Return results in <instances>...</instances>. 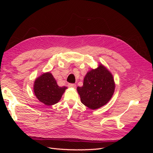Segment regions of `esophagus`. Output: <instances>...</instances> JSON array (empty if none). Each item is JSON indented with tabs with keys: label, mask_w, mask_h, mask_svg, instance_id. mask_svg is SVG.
<instances>
[{
	"label": "esophagus",
	"mask_w": 153,
	"mask_h": 153,
	"mask_svg": "<svg viewBox=\"0 0 153 153\" xmlns=\"http://www.w3.org/2000/svg\"><path fill=\"white\" fill-rule=\"evenodd\" d=\"M68 87H73V88H75L76 87V85L75 84H68Z\"/></svg>",
	"instance_id": "esophagus-1"
}]
</instances>
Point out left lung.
<instances>
[{
    "label": "left lung",
    "mask_w": 153,
    "mask_h": 153,
    "mask_svg": "<svg viewBox=\"0 0 153 153\" xmlns=\"http://www.w3.org/2000/svg\"><path fill=\"white\" fill-rule=\"evenodd\" d=\"M115 84L112 74L103 65L88 72L83 86L77 87L82 103L92 110L107 103L113 96Z\"/></svg>",
    "instance_id": "obj_1"
}]
</instances>
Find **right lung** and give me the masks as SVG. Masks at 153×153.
Masks as SVG:
<instances>
[{
	"instance_id": "obj_1",
	"label": "right lung",
	"mask_w": 153,
	"mask_h": 153,
	"mask_svg": "<svg viewBox=\"0 0 153 153\" xmlns=\"http://www.w3.org/2000/svg\"><path fill=\"white\" fill-rule=\"evenodd\" d=\"M67 87H59L52 74L46 73L34 82V92L37 98L46 105H52L61 100Z\"/></svg>"
}]
</instances>
